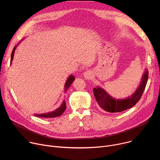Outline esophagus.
I'll list each match as a JSON object with an SVG mask.
<instances>
[{"mask_svg":"<svg viewBox=\"0 0 160 160\" xmlns=\"http://www.w3.org/2000/svg\"><path fill=\"white\" fill-rule=\"evenodd\" d=\"M83 75H84V77L87 80H90V79H92L93 78L92 72L91 71H89V70H87V71L85 72Z\"/></svg>","mask_w":160,"mask_h":160,"instance_id":"1","label":"esophagus"}]
</instances>
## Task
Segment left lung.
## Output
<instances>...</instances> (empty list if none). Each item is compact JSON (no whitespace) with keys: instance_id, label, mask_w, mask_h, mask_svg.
<instances>
[{"instance_id":"8db88e82","label":"left lung","mask_w":160,"mask_h":160,"mask_svg":"<svg viewBox=\"0 0 160 160\" xmlns=\"http://www.w3.org/2000/svg\"><path fill=\"white\" fill-rule=\"evenodd\" d=\"M148 71L144 73L140 86L135 92L125 99H116L110 96L101 87L94 88L93 92L96 100L99 107L109 112H120L134 106L141 99L148 79Z\"/></svg>"}]
</instances>
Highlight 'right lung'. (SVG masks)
I'll return each mask as SVG.
<instances>
[{
	"label": "right lung",
	"instance_id": "obj_1",
	"mask_svg": "<svg viewBox=\"0 0 160 160\" xmlns=\"http://www.w3.org/2000/svg\"><path fill=\"white\" fill-rule=\"evenodd\" d=\"M16 46H15L12 51L11 53V62L12 61L13 59V56H14V53L15 51ZM75 80V77L73 75H70L69 77L68 78L66 82L65 83L64 85V88H65V92L66 90H67V89L70 87V85H72V83H73V82ZM66 109V103L64 101L62 102V104H61V106L58 108L57 109H56L55 111L51 112H48V113H45V114H42V115H36V116L37 117H44V118H54V117H58L61 116L62 114L63 113V112L65 111Z\"/></svg>",
	"mask_w": 160,
	"mask_h": 160
}]
</instances>
